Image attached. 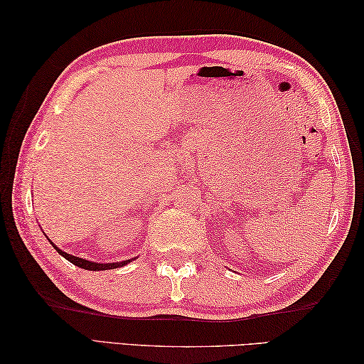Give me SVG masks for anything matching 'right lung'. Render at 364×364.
Segmentation results:
<instances>
[{
  "label": "right lung",
  "mask_w": 364,
  "mask_h": 364,
  "mask_svg": "<svg viewBox=\"0 0 364 364\" xmlns=\"http://www.w3.org/2000/svg\"><path fill=\"white\" fill-rule=\"evenodd\" d=\"M51 244H53V242H51ZM53 247L58 250L59 255H63V257H64L65 259L73 262L75 266H78V267H81V269H86V270H107V269L122 267V266H125L127 262H129V259H128V261H122V262H107V264H100V262L87 261V259H82V258H78V257H73V255H68V253L63 252L60 249H58V247L54 245V244H53Z\"/></svg>",
  "instance_id": "1"
}]
</instances>
